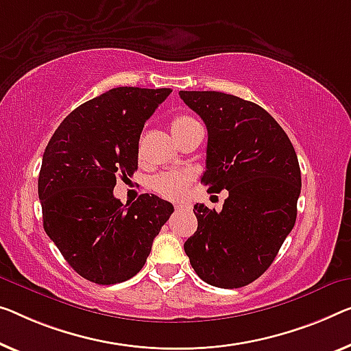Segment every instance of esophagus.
Wrapping results in <instances>:
<instances>
[{
  "label": "esophagus",
  "mask_w": 351,
  "mask_h": 351,
  "mask_svg": "<svg viewBox=\"0 0 351 351\" xmlns=\"http://www.w3.org/2000/svg\"><path fill=\"white\" fill-rule=\"evenodd\" d=\"M189 208V205H186V203H176L175 205V209H187Z\"/></svg>",
  "instance_id": "34e87169"
}]
</instances>
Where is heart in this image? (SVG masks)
Returning <instances> with one entry per match:
<instances>
[{
	"label": "heart",
	"mask_w": 351,
	"mask_h": 351,
	"mask_svg": "<svg viewBox=\"0 0 351 351\" xmlns=\"http://www.w3.org/2000/svg\"><path fill=\"white\" fill-rule=\"evenodd\" d=\"M192 121H195L192 117L176 114L170 121L171 132L184 128V125L191 124ZM187 184H189V176L184 173H162L151 181V187H153L154 192H158L164 198H171V200H176V198H181L184 195Z\"/></svg>",
	"instance_id": "heart-1"
}]
</instances>
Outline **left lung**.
Segmentation results:
<instances>
[{
    "instance_id": "8db88e82",
    "label": "left lung",
    "mask_w": 351,
    "mask_h": 351,
    "mask_svg": "<svg viewBox=\"0 0 351 351\" xmlns=\"http://www.w3.org/2000/svg\"><path fill=\"white\" fill-rule=\"evenodd\" d=\"M208 129V192L228 191L222 211L193 206L184 243L202 280L239 289L265 273L296 221L301 170L289 135L257 104L219 91H180Z\"/></svg>"
}]
</instances>
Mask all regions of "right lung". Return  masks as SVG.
<instances>
[{"label": "right lung", "instance_id": "1", "mask_svg": "<svg viewBox=\"0 0 351 351\" xmlns=\"http://www.w3.org/2000/svg\"><path fill=\"white\" fill-rule=\"evenodd\" d=\"M170 88L119 86L67 114L47 145L38 181L44 230L86 280L112 285L143 268L173 205L142 193L114 198L117 180L138 167V140Z\"/></svg>", "mask_w": 351, "mask_h": 351}]
</instances>
